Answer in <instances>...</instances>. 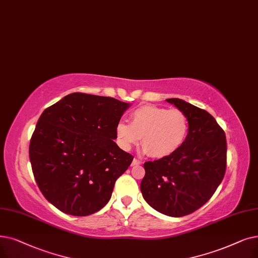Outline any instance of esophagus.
<instances>
[{"label": "esophagus", "instance_id": "obj_1", "mask_svg": "<svg viewBox=\"0 0 258 258\" xmlns=\"http://www.w3.org/2000/svg\"><path fill=\"white\" fill-rule=\"evenodd\" d=\"M139 164H141V161L140 160H138V159H134L133 160V162H132V165L134 166V165H139Z\"/></svg>", "mask_w": 258, "mask_h": 258}]
</instances>
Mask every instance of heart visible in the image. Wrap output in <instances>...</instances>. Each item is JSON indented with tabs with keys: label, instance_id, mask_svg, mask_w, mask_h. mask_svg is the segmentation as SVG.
<instances>
[{
	"label": "heart",
	"instance_id": "heart-1",
	"mask_svg": "<svg viewBox=\"0 0 258 258\" xmlns=\"http://www.w3.org/2000/svg\"><path fill=\"white\" fill-rule=\"evenodd\" d=\"M131 124L119 122L116 137L123 150H131L139 143L144 152L156 159L176 153L184 143L188 120L182 110L143 105L131 114Z\"/></svg>",
	"mask_w": 258,
	"mask_h": 258
}]
</instances>
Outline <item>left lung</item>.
Returning <instances> with one entry per match:
<instances>
[{
  "label": "left lung",
  "instance_id": "left-lung-1",
  "mask_svg": "<svg viewBox=\"0 0 258 258\" xmlns=\"http://www.w3.org/2000/svg\"><path fill=\"white\" fill-rule=\"evenodd\" d=\"M188 120L184 143L173 155L143 164L140 189L156 211L181 217L203 207L215 193L227 167L226 134L215 118L181 99H166Z\"/></svg>",
  "mask_w": 258,
  "mask_h": 258
}]
</instances>
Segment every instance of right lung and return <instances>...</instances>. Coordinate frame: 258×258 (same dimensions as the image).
<instances>
[{
    "mask_svg": "<svg viewBox=\"0 0 258 258\" xmlns=\"http://www.w3.org/2000/svg\"><path fill=\"white\" fill-rule=\"evenodd\" d=\"M131 104L110 97L73 93L47 107L29 144L40 191L61 212L87 216L110 199L134 157L114 141Z\"/></svg>",
    "mask_w": 258,
    "mask_h": 258,
    "instance_id": "add662e5",
    "label": "right lung"
}]
</instances>
